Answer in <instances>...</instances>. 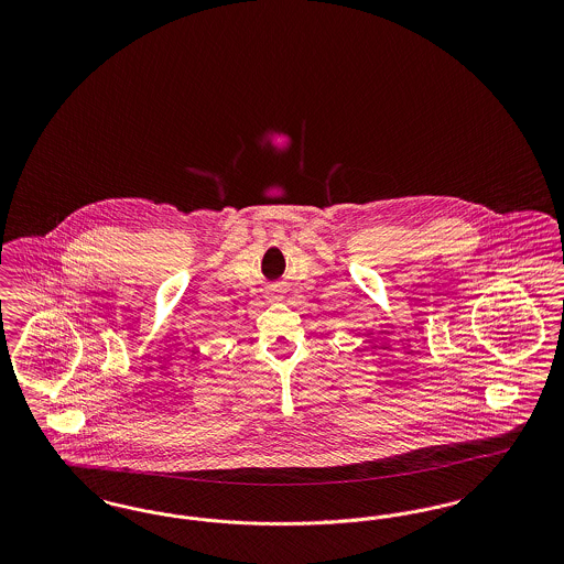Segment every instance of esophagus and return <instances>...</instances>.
Here are the masks:
<instances>
[{
    "mask_svg": "<svg viewBox=\"0 0 564 564\" xmlns=\"http://www.w3.org/2000/svg\"><path fill=\"white\" fill-rule=\"evenodd\" d=\"M279 297H281V294H279V292H270L269 294V300H272V302H276Z\"/></svg>",
    "mask_w": 564,
    "mask_h": 564,
    "instance_id": "esophagus-1",
    "label": "esophagus"
}]
</instances>
